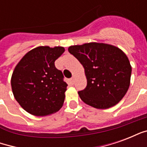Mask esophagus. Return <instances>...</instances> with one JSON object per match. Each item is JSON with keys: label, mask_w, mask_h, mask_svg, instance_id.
<instances>
[{"label": "esophagus", "mask_w": 147, "mask_h": 147, "mask_svg": "<svg viewBox=\"0 0 147 147\" xmlns=\"http://www.w3.org/2000/svg\"><path fill=\"white\" fill-rule=\"evenodd\" d=\"M74 82H75V78H74V77H71L70 79V83H71V84H74Z\"/></svg>", "instance_id": "1"}]
</instances>
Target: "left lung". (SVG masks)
<instances>
[{
  "instance_id": "1",
  "label": "left lung",
  "mask_w": 147,
  "mask_h": 147,
  "mask_svg": "<svg viewBox=\"0 0 147 147\" xmlns=\"http://www.w3.org/2000/svg\"><path fill=\"white\" fill-rule=\"evenodd\" d=\"M68 52L84 67L86 88L78 94L83 102L96 109L116 105L129 88L131 66L117 46L98 42L71 45Z\"/></svg>"
}]
</instances>
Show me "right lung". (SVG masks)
I'll return each mask as SVG.
<instances>
[{
  "label": "right lung",
  "mask_w": 147,
  "mask_h": 147,
  "mask_svg": "<svg viewBox=\"0 0 147 147\" xmlns=\"http://www.w3.org/2000/svg\"><path fill=\"white\" fill-rule=\"evenodd\" d=\"M64 50L61 46H38L24 55L15 67L11 79L12 93L27 113L44 117L62 107L67 84L54 62Z\"/></svg>",
  "instance_id": "1"
}]
</instances>
